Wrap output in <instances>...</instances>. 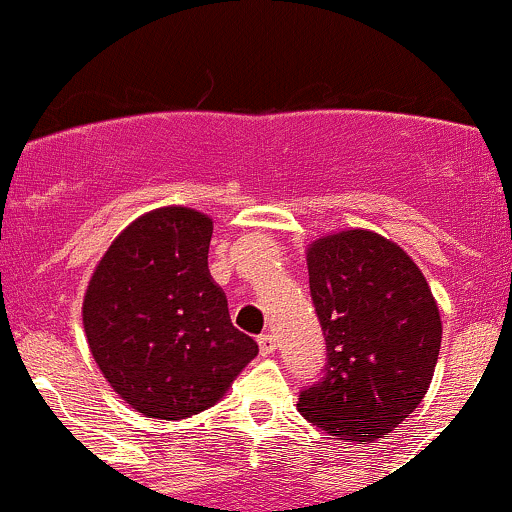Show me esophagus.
<instances>
[{
	"label": "esophagus",
	"instance_id": "esophagus-1",
	"mask_svg": "<svg viewBox=\"0 0 512 512\" xmlns=\"http://www.w3.org/2000/svg\"><path fill=\"white\" fill-rule=\"evenodd\" d=\"M257 344H260V351H262L264 356H267V354H274V349H276L274 334H269V332L260 334V337H257Z\"/></svg>",
	"mask_w": 512,
	"mask_h": 512
}]
</instances>
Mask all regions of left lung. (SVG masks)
I'll use <instances>...</instances> for the list:
<instances>
[{
  "mask_svg": "<svg viewBox=\"0 0 512 512\" xmlns=\"http://www.w3.org/2000/svg\"><path fill=\"white\" fill-rule=\"evenodd\" d=\"M305 255L327 363L298 411L334 438L375 443L431 385L443 337L436 298L407 252L373 231L317 238Z\"/></svg>",
  "mask_w": 512,
  "mask_h": 512,
  "instance_id": "1",
  "label": "left lung"
}]
</instances>
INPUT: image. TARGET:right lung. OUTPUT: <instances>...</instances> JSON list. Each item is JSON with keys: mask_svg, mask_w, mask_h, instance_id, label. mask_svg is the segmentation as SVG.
I'll return each mask as SVG.
<instances>
[{"mask_svg": "<svg viewBox=\"0 0 512 512\" xmlns=\"http://www.w3.org/2000/svg\"><path fill=\"white\" fill-rule=\"evenodd\" d=\"M211 233L202 211H149L113 240L88 281V349L117 395L149 419L209 409L257 356L209 274Z\"/></svg>", "mask_w": 512, "mask_h": 512, "instance_id": "add662e5", "label": "right lung"}]
</instances>
